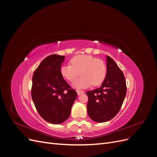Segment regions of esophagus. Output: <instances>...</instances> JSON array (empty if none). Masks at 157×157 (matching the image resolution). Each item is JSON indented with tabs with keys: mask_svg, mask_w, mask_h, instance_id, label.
Instances as JSON below:
<instances>
[{
	"mask_svg": "<svg viewBox=\"0 0 157 157\" xmlns=\"http://www.w3.org/2000/svg\"><path fill=\"white\" fill-rule=\"evenodd\" d=\"M77 93L78 94V96H80V95H81L82 94L84 93V92L83 90H77Z\"/></svg>",
	"mask_w": 157,
	"mask_h": 157,
	"instance_id": "esophagus-1",
	"label": "esophagus"
}]
</instances>
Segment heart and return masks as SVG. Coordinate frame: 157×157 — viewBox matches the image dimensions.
Here are the masks:
<instances>
[{
  "mask_svg": "<svg viewBox=\"0 0 157 157\" xmlns=\"http://www.w3.org/2000/svg\"><path fill=\"white\" fill-rule=\"evenodd\" d=\"M71 65H65L60 68L62 77L69 82H73L80 74L82 76L73 83L77 88H84L98 86L105 80L107 67L105 63L92 56L77 55L71 59Z\"/></svg>",
  "mask_w": 157,
  "mask_h": 157,
  "instance_id": "heart-1",
  "label": "heart"
}]
</instances>
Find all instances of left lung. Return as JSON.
Returning a JSON list of instances; mask_svg holds the SVG:
<instances>
[{
	"instance_id": "obj_1",
	"label": "left lung",
	"mask_w": 157,
	"mask_h": 157,
	"mask_svg": "<svg viewBox=\"0 0 157 157\" xmlns=\"http://www.w3.org/2000/svg\"><path fill=\"white\" fill-rule=\"evenodd\" d=\"M87 111L96 122L110 121L120 111L126 94L125 77L121 69L107 56V75L101 86L86 92Z\"/></svg>"
}]
</instances>
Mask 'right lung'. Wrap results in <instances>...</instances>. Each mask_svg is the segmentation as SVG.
<instances>
[{"mask_svg": "<svg viewBox=\"0 0 157 157\" xmlns=\"http://www.w3.org/2000/svg\"><path fill=\"white\" fill-rule=\"evenodd\" d=\"M65 56L50 55L42 61L33 73L31 97L38 113L51 124L68 119L77 94L61 75Z\"/></svg>", "mask_w": 157, "mask_h": 157, "instance_id": "1", "label": "right lung"}]
</instances>
